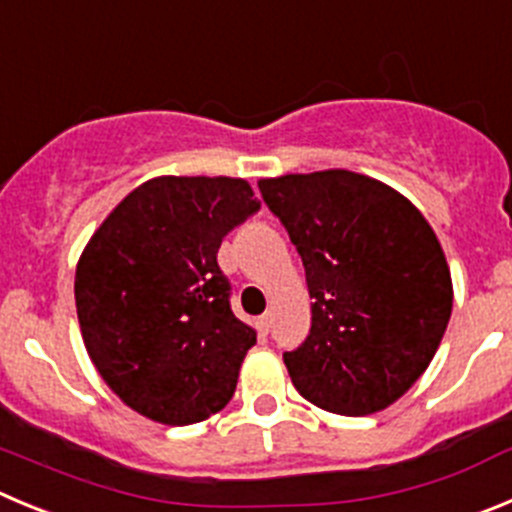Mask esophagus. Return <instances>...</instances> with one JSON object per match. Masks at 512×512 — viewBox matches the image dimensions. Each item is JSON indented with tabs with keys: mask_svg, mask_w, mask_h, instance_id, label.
<instances>
[{
	"mask_svg": "<svg viewBox=\"0 0 512 512\" xmlns=\"http://www.w3.org/2000/svg\"><path fill=\"white\" fill-rule=\"evenodd\" d=\"M257 328H260V333H270L272 328V313H265L257 318Z\"/></svg>",
	"mask_w": 512,
	"mask_h": 512,
	"instance_id": "obj_1",
	"label": "esophagus"
}]
</instances>
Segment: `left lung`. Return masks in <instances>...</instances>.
Listing matches in <instances>:
<instances>
[{"label":"left lung","instance_id":"obj_1","mask_svg":"<svg viewBox=\"0 0 512 512\" xmlns=\"http://www.w3.org/2000/svg\"><path fill=\"white\" fill-rule=\"evenodd\" d=\"M305 267L310 333L285 351L315 407L366 417L412 389L452 315L437 234L399 191L346 169L257 181Z\"/></svg>","mask_w":512,"mask_h":512}]
</instances>
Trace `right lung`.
Returning a JSON list of instances; mask_svg holds the SVG:
<instances>
[{
  "label": "right lung",
  "mask_w": 512,
  "mask_h": 512,
  "mask_svg": "<svg viewBox=\"0 0 512 512\" xmlns=\"http://www.w3.org/2000/svg\"><path fill=\"white\" fill-rule=\"evenodd\" d=\"M260 209L245 179L156 176L103 219L75 270L90 361L123 404L169 427L227 407L255 328L229 308L224 234Z\"/></svg>",
  "instance_id": "obj_1"
}]
</instances>
